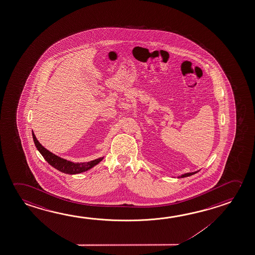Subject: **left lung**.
I'll list each match as a JSON object with an SVG mask.
<instances>
[{
	"label": "left lung",
	"mask_w": 255,
	"mask_h": 255,
	"mask_svg": "<svg viewBox=\"0 0 255 255\" xmlns=\"http://www.w3.org/2000/svg\"><path fill=\"white\" fill-rule=\"evenodd\" d=\"M197 171H195V172H188V173H185V174H182V175L180 176L179 178H184V177H188V176L193 175V174H195V173H196Z\"/></svg>",
	"instance_id": "1"
}]
</instances>
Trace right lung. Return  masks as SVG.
<instances>
[{
	"label": "right lung",
	"mask_w": 255,
	"mask_h": 255,
	"mask_svg": "<svg viewBox=\"0 0 255 255\" xmlns=\"http://www.w3.org/2000/svg\"><path fill=\"white\" fill-rule=\"evenodd\" d=\"M33 138H34V145L36 146L38 151L42 154L43 158L45 159L52 167H54L55 169H57L58 171H61V172L67 173V174H77V173L88 171V170L92 169V167H94L104 158V157H100V158L92 160L88 163H73L70 161H67L66 159L61 158L50 151L47 150L46 148L44 146H42L41 143L38 141L34 132H33Z\"/></svg>",
	"instance_id": "obj_1"
}]
</instances>
